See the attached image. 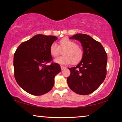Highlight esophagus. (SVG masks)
<instances>
[{
	"instance_id": "obj_1",
	"label": "esophagus",
	"mask_w": 122,
	"mask_h": 122,
	"mask_svg": "<svg viewBox=\"0 0 122 122\" xmlns=\"http://www.w3.org/2000/svg\"><path fill=\"white\" fill-rule=\"evenodd\" d=\"M66 68L65 67H64V66H61V69L62 71H63V70H64Z\"/></svg>"
}]
</instances>
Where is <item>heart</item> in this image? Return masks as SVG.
Returning <instances> with one entry per match:
<instances>
[{
  "mask_svg": "<svg viewBox=\"0 0 122 122\" xmlns=\"http://www.w3.org/2000/svg\"><path fill=\"white\" fill-rule=\"evenodd\" d=\"M60 49L64 50L63 56L59 57L54 60V62L60 65H67L70 63L76 64L81 60L83 56V51L80 45L75 44L74 41L68 38H63L60 41L59 47L56 44H51L49 48V52L53 57L59 55Z\"/></svg>",
  "mask_w": 122,
  "mask_h": 122,
  "instance_id": "1",
  "label": "heart"
}]
</instances>
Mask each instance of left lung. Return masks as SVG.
Listing matches in <instances>:
<instances>
[{"instance_id": "left-lung-1", "label": "left lung", "mask_w": 122, "mask_h": 122, "mask_svg": "<svg viewBox=\"0 0 122 122\" xmlns=\"http://www.w3.org/2000/svg\"><path fill=\"white\" fill-rule=\"evenodd\" d=\"M79 41L83 50L81 61L76 67L68 68L69 87L76 94L89 95L102 84L107 74L108 57L102 45L88 35L78 33L69 38Z\"/></svg>"}]
</instances>
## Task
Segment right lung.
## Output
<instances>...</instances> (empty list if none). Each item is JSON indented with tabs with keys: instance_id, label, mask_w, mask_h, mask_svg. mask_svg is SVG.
I'll list each match as a JSON object with an SVG mask.
<instances>
[{
	"instance_id": "obj_1",
	"label": "right lung",
	"mask_w": 122,
	"mask_h": 122,
	"mask_svg": "<svg viewBox=\"0 0 122 122\" xmlns=\"http://www.w3.org/2000/svg\"><path fill=\"white\" fill-rule=\"evenodd\" d=\"M57 40L54 36L37 34L21 43L14 54V77L17 83L28 93L40 96L49 92L54 78L61 71L59 64L51 63V45Z\"/></svg>"
}]
</instances>
